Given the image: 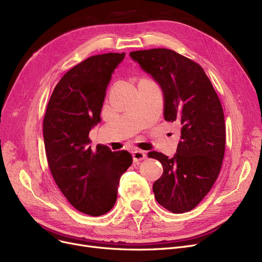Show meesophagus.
<instances>
[{"instance_id":"esophagus-1","label":"esophagus","mask_w":262,"mask_h":262,"mask_svg":"<svg viewBox=\"0 0 262 262\" xmlns=\"http://www.w3.org/2000/svg\"><path fill=\"white\" fill-rule=\"evenodd\" d=\"M133 158H134V162H139L146 158V154H145V152H143V150L137 149L133 153Z\"/></svg>"}]
</instances>
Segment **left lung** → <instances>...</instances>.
I'll list each match as a JSON object with an SVG mask.
<instances>
[{
	"label": "left lung",
	"instance_id": "1",
	"mask_svg": "<svg viewBox=\"0 0 262 262\" xmlns=\"http://www.w3.org/2000/svg\"><path fill=\"white\" fill-rule=\"evenodd\" d=\"M129 56L160 85L164 120L182 126L174 157L147 154L163 167L153 185L155 199L173 213L190 211L210 191L222 167L226 135L221 102L204 69L175 51L150 49Z\"/></svg>",
	"mask_w": 262,
	"mask_h": 262
}]
</instances>
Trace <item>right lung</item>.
<instances>
[{"instance_id": "1", "label": "right lung", "mask_w": 262, "mask_h": 262, "mask_svg": "<svg viewBox=\"0 0 262 262\" xmlns=\"http://www.w3.org/2000/svg\"><path fill=\"white\" fill-rule=\"evenodd\" d=\"M124 53L95 55L70 69L55 87L43 118L47 159L55 183L75 209L92 216L114 207L127 150L92 149L90 129L101 121L106 88Z\"/></svg>"}]
</instances>
